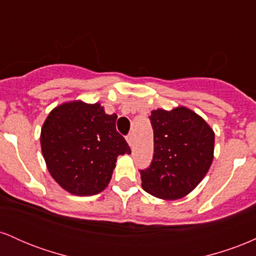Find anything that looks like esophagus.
<instances>
[{
  "label": "esophagus",
  "instance_id": "esophagus-1",
  "mask_svg": "<svg viewBox=\"0 0 256 256\" xmlns=\"http://www.w3.org/2000/svg\"><path fill=\"white\" fill-rule=\"evenodd\" d=\"M126 140H128V146H134V134H128V136L126 137Z\"/></svg>",
  "mask_w": 256,
  "mask_h": 256
}]
</instances>
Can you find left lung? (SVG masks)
I'll list each match as a JSON object with an SVG mask.
<instances>
[{"mask_svg":"<svg viewBox=\"0 0 256 256\" xmlns=\"http://www.w3.org/2000/svg\"><path fill=\"white\" fill-rule=\"evenodd\" d=\"M154 154L140 171L142 188L155 198L174 201L189 195L207 174L214 158V131L184 106L152 110Z\"/></svg>","mask_w":256,"mask_h":256,"instance_id":"obj_1","label":"left lung"}]
</instances>
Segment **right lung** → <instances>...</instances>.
<instances>
[{"label": "right lung", "mask_w": 256, "mask_h": 256, "mask_svg": "<svg viewBox=\"0 0 256 256\" xmlns=\"http://www.w3.org/2000/svg\"><path fill=\"white\" fill-rule=\"evenodd\" d=\"M116 114L82 100L56 106L44 120L40 149L54 180L72 195L91 196L110 184L119 155L131 154Z\"/></svg>", "instance_id": "obj_1"}]
</instances>
